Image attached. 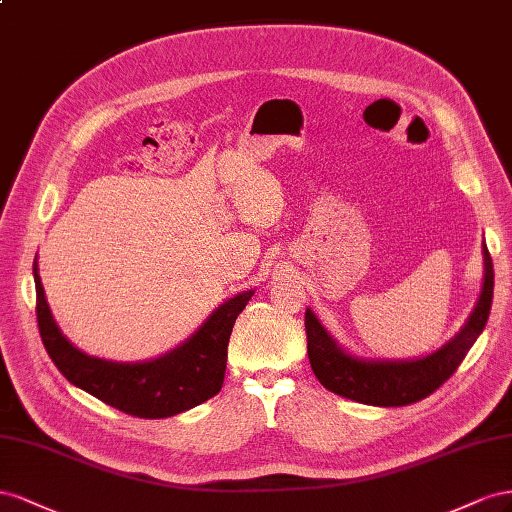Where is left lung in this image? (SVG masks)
Instances as JSON below:
<instances>
[{"label":"left lung","instance_id":"left-lung-1","mask_svg":"<svg viewBox=\"0 0 512 512\" xmlns=\"http://www.w3.org/2000/svg\"><path fill=\"white\" fill-rule=\"evenodd\" d=\"M483 259L485 276L474 311L465 319L455 337L437 347L435 352L420 358L375 360L349 354L321 326L317 315L306 309V349H309L311 369L321 386L345 399L377 407L410 405L429 397L435 388H440L457 371L465 354L480 337V332L485 330L493 300V261L487 244H483Z\"/></svg>","mask_w":512,"mask_h":512}]
</instances>
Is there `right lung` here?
Segmentation results:
<instances>
[{"instance_id": "obj_1", "label": "right lung", "mask_w": 512, "mask_h": 512, "mask_svg": "<svg viewBox=\"0 0 512 512\" xmlns=\"http://www.w3.org/2000/svg\"><path fill=\"white\" fill-rule=\"evenodd\" d=\"M34 283L40 337L55 367L72 386L139 418L182 414L212 399L223 388L233 324L255 294V289H248L225 300L191 337L163 356L141 362H115L85 354L64 337L49 309L36 259Z\"/></svg>"}]
</instances>
